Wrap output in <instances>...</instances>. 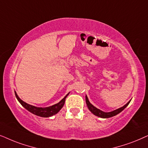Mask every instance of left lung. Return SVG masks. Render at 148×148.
I'll return each instance as SVG.
<instances>
[{
	"mask_svg": "<svg viewBox=\"0 0 148 148\" xmlns=\"http://www.w3.org/2000/svg\"><path fill=\"white\" fill-rule=\"evenodd\" d=\"M130 101H131V100H130V101L128 102L126 105L123 106V107L121 108H119V109L114 110V111L110 112H104L103 111H101V110L97 109V108H95V106H92V104L90 103L89 101H88L87 96L86 95V105H87V106H88V110H89L90 111L94 114V115L103 118V119H108V118H110V117L114 116L117 115L118 114H119L120 112H121L126 107H127L128 105H129Z\"/></svg>",
	"mask_w": 148,
	"mask_h": 148,
	"instance_id": "left-lung-1",
	"label": "left lung"
}]
</instances>
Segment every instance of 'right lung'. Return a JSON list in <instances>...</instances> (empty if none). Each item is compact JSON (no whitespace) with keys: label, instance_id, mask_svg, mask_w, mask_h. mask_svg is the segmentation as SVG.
<instances>
[{"label":"right lung","instance_id":"obj_1","mask_svg":"<svg viewBox=\"0 0 148 148\" xmlns=\"http://www.w3.org/2000/svg\"><path fill=\"white\" fill-rule=\"evenodd\" d=\"M15 97H16L19 103H20L21 104V106H22L23 107H24L27 110H28L29 112H30L31 113L35 114V115L38 116L45 117V118L52 116H53L55 114L58 113V112L62 109L63 106H64L65 103V101H66V98L69 95V93L68 95H66V97H65L64 99L61 100L58 103L55 104L53 106H49V107H47V108H38V107H36V106L29 105V104L25 103V102L22 101V100L18 97V95H17L15 91Z\"/></svg>","mask_w":148,"mask_h":148}]
</instances>
